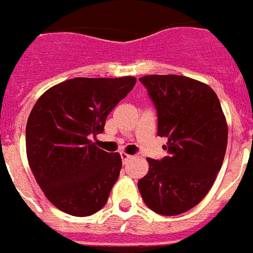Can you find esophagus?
<instances>
[{"label": "esophagus", "instance_id": "esophagus-1", "mask_svg": "<svg viewBox=\"0 0 253 253\" xmlns=\"http://www.w3.org/2000/svg\"><path fill=\"white\" fill-rule=\"evenodd\" d=\"M121 157H122V161H123V164H127V163H128V161L132 159V156L125 153V152H122Z\"/></svg>", "mask_w": 253, "mask_h": 253}]
</instances>
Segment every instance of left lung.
Wrapping results in <instances>:
<instances>
[{
    "label": "left lung",
    "mask_w": 253,
    "mask_h": 253,
    "mask_svg": "<svg viewBox=\"0 0 253 253\" xmlns=\"http://www.w3.org/2000/svg\"><path fill=\"white\" fill-rule=\"evenodd\" d=\"M157 108L159 137L169 156L148 159L138 190L149 209L179 215L207 195L221 169L228 145V123L217 94L207 84L176 74L139 78Z\"/></svg>",
    "instance_id": "8db88e82"
}]
</instances>
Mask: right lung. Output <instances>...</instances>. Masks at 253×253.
I'll return each mask as SVG.
<instances>
[{
  "label": "right lung",
  "mask_w": 253,
  "mask_h": 253,
  "mask_svg": "<svg viewBox=\"0 0 253 253\" xmlns=\"http://www.w3.org/2000/svg\"><path fill=\"white\" fill-rule=\"evenodd\" d=\"M137 78L76 77L47 89L25 128L28 164L36 183L61 211L86 217L99 211L119 177V153H107L90 138L134 88Z\"/></svg>",
  "instance_id": "add662e5"
}]
</instances>
